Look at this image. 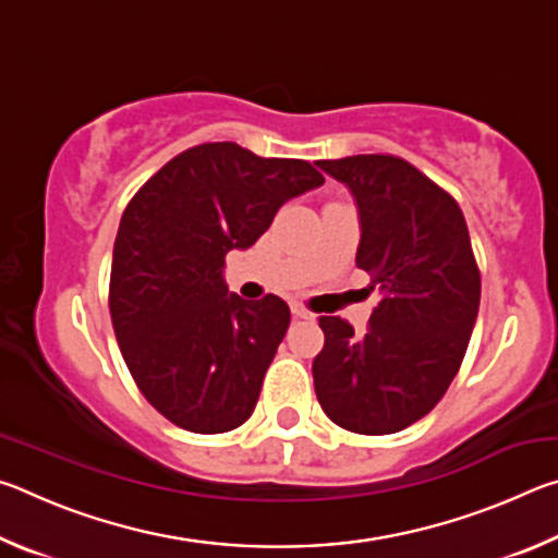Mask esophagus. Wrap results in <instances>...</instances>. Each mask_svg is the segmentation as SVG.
<instances>
[{
    "instance_id": "34e87169",
    "label": "esophagus",
    "mask_w": 558,
    "mask_h": 558,
    "mask_svg": "<svg viewBox=\"0 0 558 558\" xmlns=\"http://www.w3.org/2000/svg\"><path fill=\"white\" fill-rule=\"evenodd\" d=\"M290 310H292V315H295V317H300V319H307V317H313V313H310V310H307V307H302V305H298V302H295V305H290Z\"/></svg>"
}]
</instances>
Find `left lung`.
I'll use <instances>...</instances> for the list:
<instances>
[{
	"label": "left lung",
	"instance_id": "obj_1",
	"mask_svg": "<svg viewBox=\"0 0 558 558\" xmlns=\"http://www.w3.org/2000/svg\"><path fill=\"white\" fill-rule=\"evenodd\" d=\"M359 206L356 266L381 292L359 337L342 317H319L313 376L323 411L362 436L409 428L436 409L468 352L480 270L458 202L393 155L319 159Z\"/></svg>",
	"mask_w": 558,
	"mask_h": 558
}]
</instances>
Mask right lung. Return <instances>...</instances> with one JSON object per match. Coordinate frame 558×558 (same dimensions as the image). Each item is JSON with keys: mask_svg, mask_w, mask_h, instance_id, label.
I'll use <instances>...</instances> for the list:
<instances>
[{"mask_svg": "<svg viewBox=\"0 0 558 558\" xmlns=\"http://www.w3.org/2000/svg\"><path fill=\"white\" fill-rule=\"evenodd\" d=\"M319 184L305 159L204 143L169 159L122 211L112 329L137 389L174 426L211 436L256 409L290 307L278 295H229L226 253L251 248L282 204Z\"/></svg>", "mask_w": 558, "mask_h": 558, "instance_id": "add662e5", "label": "right lung"}]
</instances>
